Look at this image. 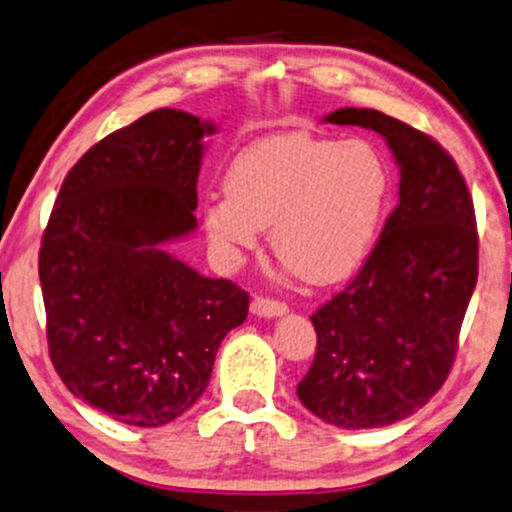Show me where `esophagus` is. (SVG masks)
<instances>
[{"instance_id":"esophagus-1","label":"esophagus","mask_w":512,"mask_h":512,"mask_svg":"<svg viewBox=\"0 0 512 512\" xmlns=\"http://www.w3.org/2000/svg\"><path fill=\"white\" fill-rule=\"evenodd\" d=\"M251 311L261 315V318H277V315L287 313V304L285 301L268 299V296H256V299L251 301Z\"/></svg>"}]
</instances>
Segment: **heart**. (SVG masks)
Returning <instances> with one entry per match:
<instances>
[{
    "mask_svg": "<svg viewBox=\"0 0 512 512\" xmlns=\"http://www.w3.org/2000/svg\"><path fill=\"white\" fill-rule=\"evenodd\" d=\"M389 173L368 142L289 132L246 147L206 199L201 225L220 261L235 266L263 227L285 266L313 285L351 275L375 244Z\"/></svg>",
    "mask_w": 512,
    "mask_h": 512,
    "instance_id": "heart-1",
    "label": "heart"
}]
</instances>
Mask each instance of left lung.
Returning a JSON list of instances; mask_svg holds the SVG:
<instances>
[{"label":"left lung","mask_w":512,"mask_h":512,"mask_svg":"<svg viewBox=\"0 0 512 512\" xmlns=\"http://www.w3.org/2000/svg\"><path fill=\"white\" fill-rule=\"evenodd\" d=\"M325 123L387 140L401 168L399 206L358 275L311 315L315 358L296 384L330 425L368 430L425 406L449 377L477 285L475 206L449 151L375 109H339Z\"/></svg>","instance_id":"8db88e82"}]
</instances>
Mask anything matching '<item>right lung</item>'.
Here are the masks:
<instances>
[{
	"mask_svg": "<svg viewBox=\"0 0 512 512\" xmlns=\"http://www.w3.org/2000/svg\"><path fill=\"white\" fill-rule=\"evenodd\" d=\"M216 125L159 109L104 137L63 180L42 235L49 358L75 399L161 427L197 403L249 294L163 244L197 230L204 137Z\"/></svg>",
	"mask_w": 512,
	"mask_h": 512,
	"instance_id": "add662e5",
	"label": "right lung"
}]
</instances>
